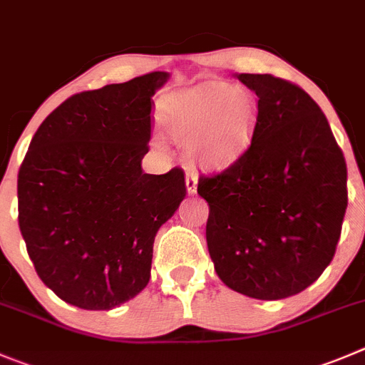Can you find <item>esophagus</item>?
<instances>
[{"instance_id": "34e87169", "label": "esophagus", "mask_w": 365, "mask_h": 365, "mask_svg": "<svg viewBox=\"0 0 365 365\" xmlns=\"http://www.w3.org/2000/svg\"><path fill=\"white\" fill-rule=\"evenodd\" d=\"M197 180H199V177H197V172H193V170H188V173H186V190H188L190 195L197 192Z\"/></svg>"}]
</instances>
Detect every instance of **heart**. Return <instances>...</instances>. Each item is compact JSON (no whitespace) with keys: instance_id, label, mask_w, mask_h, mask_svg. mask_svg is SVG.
Segmentation results:
<instances>
[{"instance_id":"obj_1","label":"heart","mask_w":365,"mask_h":365,"mask_svg":"<svg viewBox=\"0 0 365 365\" xmlns=\"http://www.w3.org/2000/svg\"><path fill=\"white\" fill-rule=\"evenodd\" d=\"M258 118V100L231 84L199 86L163 103V125L172 143L211 172L231 168L247 154Z\"/></svg>"}]
</instances>
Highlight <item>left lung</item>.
Segmentation results:
<instances>
[{
	"instance_id": "1",
	"label": "left lung",
	"mask_w": 365,
	"mask_h": 365,
	"mask_svg": "<svg viewBox=\"0 0 365 365\" xmlns=\"http://www.w3.org/2000/svg\"><path fill=\"white\" fill-rule=\"evenodd\" d=\"M259 118L247 154L200 175L210 204L206 240L235 292L276 301L303 292L335 256L348 207V168L321 107L272 75L240 73Z\"/></svg>"
}]
</instances>
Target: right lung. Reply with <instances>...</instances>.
<instances>
[{
    "label": "right lung",
    "mask_w": 365,
    "mask_h": 365,
    "mask_svg": "<svg viewBox=\"0 0 365 365\" xmlns=\"http://www.w3.org/2000/svg\"><path fill=\"white\" fill-rule=\"evenodd\" d=\"M154 71L76 93L37 128L17 175L19 229L37 276L62 301L110 310L150 279L154 238L186 197L185 172L141 170Z\"/></svg>",
    "instance_id": "add662e5"
}]
</instances>
